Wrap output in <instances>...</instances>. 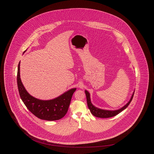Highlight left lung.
<instances>
[{"mask_svg": "<svg viewBox=\"0 0 154 154\" xmlns=\"http://www.w3.org/2000/svg\"><path fill=\"white\" fill-rule=\"evenodd\" d=\"M85 94H86V97H87V104H88V108L90 110L91 112L92 113V115H94V116L97 117H100V118H109V117H114L116 115H117L119 113H120L121 111H122L123 110L126 109L128 106L129 105V104L131 103V101L133 99V95H134V91H133V94H132V96L131 97L130 100L128 102V103L126 104H125L123 107H122V108L118 109V110H104V109H101L99 108H97V107L94 106L91 101V98H90V94L88 92L87 90L85 91Z\"/></svg>", "mask_w": 154, "mask_h": 154, "instance_id": "left-lung-1", "label": "left lung"}]
</instances>
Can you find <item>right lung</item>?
Returning a JSON list of instances; mask_svg holds the SVG:
<instances>
[{
    "instance_id": "right-lung-1",
    "label": "right lung",
    "mask_w": 154,
    "mask_h": 154,
    "mask_svg": "<svg viewBox=\"0 0 154 154\" xmlns=\"http://www.w3.org/2000/svg\"><path fill=\"white\" fill-rule=\"evenodd\" d=\"M17 84L20 97L26 108L37 117L48 121L57 120L66 115L73 94L76 89L72 88L60 96L49 100L36 98L27 92L22 84L20 78V62L18 66Z\"/></svg>"
}]
</instances>
